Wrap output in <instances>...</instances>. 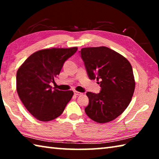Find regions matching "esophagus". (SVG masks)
<instances>
[{
	"label": "esophagus",
	"mask_w": 159,
	"mask_h": 159,
	"mask_svg": "<svg viewBox=\"0 0 159 159\" xmlns=\"http://www.w3.org/2000/svg\"><path fill=\"white\" fill-rule=\"evenodd\" d=\"M74 95L79 96V95H82V93H80V92H78V91H74Z\"/></svg>",
	"instance_id": "obj_1"
}]
</instances>
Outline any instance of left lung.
<instances>
[{
    "label": "left lung",
    "instance_id": "1",
    "mask_svg": "<svg viewBox=\"0 0 159 159\" xmlns=\"http://www.w3.org/2000/svg\"><path fill=\"white\" fill-rule=\"evenodd\" d=\"M90 80H100L99 93L88 92V116L99 123L116 118L125 111L133 95L135 82L127 59L104 46L84 48L80 51Z\"/></svg>",
    "mask_w": 159,
    "mask_h": 159
}]
</instances>
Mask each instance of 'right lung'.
I'll return each mask as SVG.
<instances>
[{
	"mask_svg": "<svg viewBox=\"0 0 159 159\" xmlns=\"http://www.w3.org/2000/svg\"><path fill=\"white\" fill-rule=\"evenodd\" d=\"M78 48H50L32 54L17 72V91L31 115L41 121H50L62 114L73 91L52 89L50 83L60 74L64 63Z\"/></svg>",
	"mask_w": 159,
	"mask_h": 159,
	"instance_id": "add662e5",
	"label": "right lung"
}]
</instances>
